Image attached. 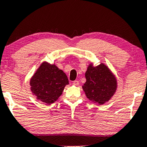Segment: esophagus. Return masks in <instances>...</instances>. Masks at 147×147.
<instances>
[{"mask_svg":"<svg viewBox=\"0 0 147 147\" xmlns=\"http://www.w3.org/2000/svg\"><path fill=\"white\" fill-rule=\"evenodd\" d=\"M73 84L74 86H78V84H79V82L78 81V80H74L73 81Z\"/></svg>","mask_w":147,"mask_h":147,"instance_id":"34e87169","label":"esophagus"}]
</instances>
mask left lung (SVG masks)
Instances as JSON below:
<instances>
[{
	"label": "left lung",
	"instance_id": "1",
	"mask_svg": "<svg viewBox=\"0 0 147 147\" xmlns=\"http://www.w3.org/2000/svg\"><path fill=\"white\" fill-rule=\"evenodd\" d=\"M86 82L82 88L90 100L102 105L115 94L117 80L109 67L103 63L94 67L88 66L86 72Z\"/></svg>",
	"mask_w": 147,
	"mask_h": 147
}]
</instances>
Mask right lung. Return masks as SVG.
<instances>
[{
  "instance_id": "right-lung-1",
  "label": "right lung",
  "mask_w": 147,
  "mask_h": 147,
  "mask_svg": "<svg viewBox=\"0 0 147 147\" xmlns=\"http://www.w3.org/2000/svg\"><path fill=\"white\" fill-rule=\"evenodd\" d=\"M69 84L65 73L55 64L44 61L30 80L31 90L38 100L48 105L57 101Z\"/></svg>"
}]
</instances>
